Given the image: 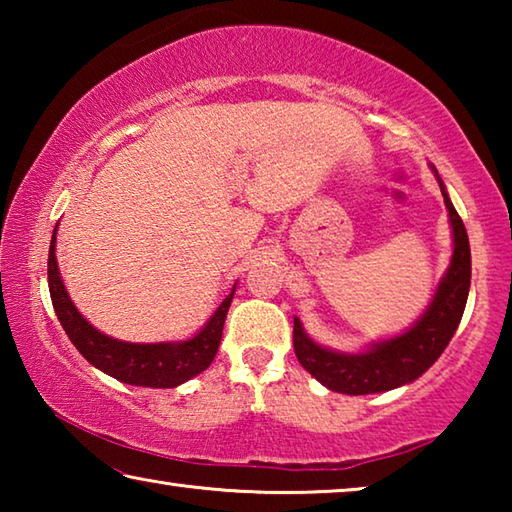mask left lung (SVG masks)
Here are the masks:
<instances>
[{"instance_id": "8db88e82", "label": "left lung", "mask_w": 512, "mask_h": 512, "mask_svg": "<svg viewBox=\"0 0 512 512\" xmlns=\"http://www.w3.org/2000/svg\"><path fill=\"white\" fill-rule=\"evenodd\" d=\"M431 171L438 180L449 212L454 253L424 314L406 332L370 343L361 352H339L325 348L305 332L300 318H293V350H296V357L302 363V368L311 377H316L320 384L327 386L329 391L345 395H370L411 384L438 361L456 334V327L461 323L465 311L467 293H470V239H467L461 216L449 201L443 178L438 176L433 164Z\"/></svg>"}]
</instances>
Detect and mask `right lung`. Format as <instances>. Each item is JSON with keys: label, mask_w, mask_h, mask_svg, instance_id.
Here are the masks:
<instances>
[{"label": "right lung", "mask_w": 512, "mask_h": 512, "mask_svg": "<svg viewBox=\"0 0 512 512\" xmlns=\"http://www.w3.org/2000/svg\"><path fill=\"white\" fill-rule=\"evenodd\" d=\"M56 228L54 237H51L47 264L51 302H54V311L69 341L94 368L124 381V384L146 388H176L201 375L205 368H210L216 350H219L223 323L237 284L192 339L164 343H128L112 339V336L92 327L69 298L56 262Z\"/></svg>", "instance_id": "obj_1"}]
</instances>
